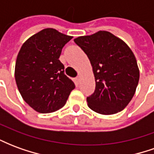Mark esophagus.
Wrapping results in <instances>:
<instances>
[{
	"label": "esophagus",
	"mask_w": 154,
	"mask_h": 154,
	"mask_svg": "<svg viewBox=\"0 0 154 154\" xmlns=\"http://www.w3.org/2000/svg\"><path fill=\"white\" fill-rule=\"evenodd\" d=\"M80 80H81V75H78V76L76 77V81H77V82H80Z\"/></svg>",
	"instance_id": "34e87169"
}]
</instances>
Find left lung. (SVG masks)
Instances as JSON below:
<instances>
[{
  "mask_svg": "<svg viewBox=\"0 0 154 154\" xmlns=\"http://www.w3.org/2000/svg\"><path fill=\"white\" fill-rule=\"evenodd\" d=\"M74 42L87 55L95 76L96 89L87 98L89 108L101 115L121 111L134 97L139 80L131 49L108 31L80 36Z\"/></svg>",
  "mask_w": 154,
  "mask_h": 154,
  "instance_id": "left-lung-1",
  "label": "left lung"
}]
</instances>
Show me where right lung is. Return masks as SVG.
Here are the masks:
<instances>
[{"label":"right lung","mask_w":154,"mask_h":154,"mask_svg":"<svg viewBox=\"0 0 154 154\" xmlns=\"http://www.w3.org/2000/svg\"><path fill=\"white\" fill-rule=\"evenodd\" d=\"M72 38L54 29H44L25 41L19 52L16 85L24 100L39 113L59 110L75 88L58 59L63 46Z\"/></svg>","instance_id":"right-lung-1"}]
</instances>
